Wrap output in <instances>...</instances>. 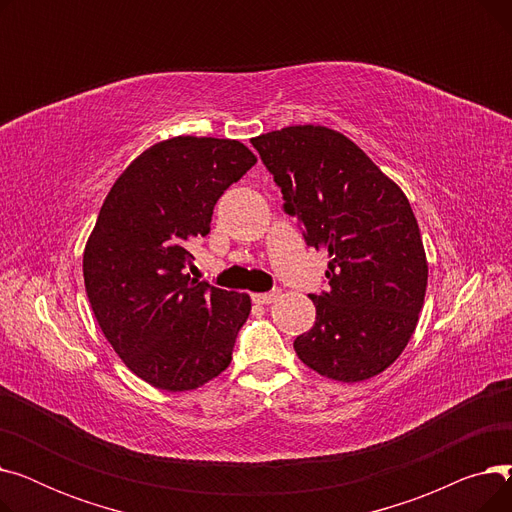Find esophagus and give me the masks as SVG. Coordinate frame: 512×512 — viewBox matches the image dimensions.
Returning a JSON list of instances; mask_svg holds the SVG:
<instances>
[{"mask_svg": "<svg viewBox=\"0 0 512 512\" xmlns=\"http://www.w3.org/2000/svg\"><path fill=\"white\" fill-rule=\"evenodd\" d=\"M280 297V290H270V292H257L253 294V301L259 305H270Z\"/></svg>", "mask_w": 512, "mask_h": 512, "instance_id": "obj_1", "label": "esophagus"}]
</instances>
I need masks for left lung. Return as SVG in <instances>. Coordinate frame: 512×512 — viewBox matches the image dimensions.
Masks as SVG:
<instances>
[{
	"mask_svg": "<svg viewBox=\"0 0 512 512\" xmlns=\"http://www.w3.org/2000/svg\"><path fill=\"white\" fill-rule=\"evenodd\" d=\"M251 143L307 247L330 255L328 288L311 294L315 324L294 351L324 378H373L405 351L425 299L427 261L409 199L326 126H288Z\"/></svg>",
	"mask_w": 512,
	"mask_h": 512,
	"instance_id": "left-lung-1",
	"label": "left lung"
}]
</instances>
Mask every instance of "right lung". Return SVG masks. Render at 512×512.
Wrapping results in <instances>:
<instances>
[{
    "mask_svg": "<svg viewBox=\"0 0 512 512\" xmlns=\"http://www.w3.org/2000/svg\"><path fill=\"white\" fill-rule=\"evenodd\" d=\"M255 164L238 141L174 137L134 159L101 205L83 257L87 297L118 357L159 390H195L232 361L249 294L184 270L215 203Z\"/></svg>",
    "mask_w": 512,
    "mask_h": 512,
    "instance_id": "1",
    "label": "right lung"
}]
</instances>
